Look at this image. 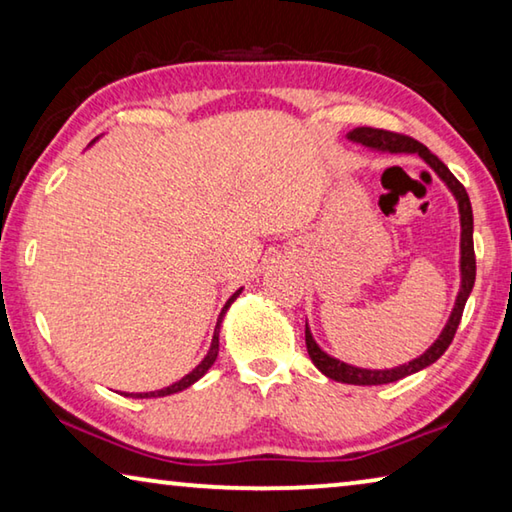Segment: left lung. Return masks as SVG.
Here are the masks:
<instances>
[{
    "label": "left lung",
    "mask_w": 512,
    "mask_h": 512,
    "mask_svg": "<svg viewBox=\"0 0 512 512\" xmlns=\"http://www.w3.org/2000/svg\"><path fill=\"white\" fill-rule=\"evenodd\" d=\"M350 140L352 142H361L370 146V149L377 151H388V153H418L420 158L429 164V167L438 173L440 178L445 180L447 187L452 189L456 201H458V212H461V273H463V284H461V293H458L456 305L452 316H449V323L445 325L440 339L431 345V348L422 354V357L413 359L409 363H404L400 368L393 370H363V368H354L348 366V363L336 361L318 348L316 341L311 339L309 327H305V343H307V352L314 366L323 372L325 377L341 381V384H354V386H379V384H391V381L404 379L418 372L422 368L431 366L433 361H438L443 357L445 350L449 348V343L454 341V334L458 329V323H461L463 309L467 296L472 293L474 287V277H476V257H474V239H472V205H470V196H467L465 187L458 183V178L452 171L445 167L443 160H438V155H433L427 146L420 144L418 140H413L409 135L402 133H393V131H384V128H370V126H359L350 131Z\"/></svg>",
    "instance_id": "left-lung-1"
}]
</instances>
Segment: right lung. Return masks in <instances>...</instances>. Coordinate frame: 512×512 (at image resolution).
Returning <instances> with one entry per match:
<instances>
[{
  "label": "right lung",
  "mask_w": 512,
  "mask_h": 512,
  "mask_svg": "<svg viewBox=\"0 0 512 512\" xmlns=\"http://www.w3.org/2000/svg\"><path fill=\"white\" fill-rule=\"evenodd\" d=\"M241 293V289L235 293V296H232L228 302H225V307H223V311H221V316H219V323H216V329H214V339H212V345H210V352H207V357L198 363V366L189 372V375H185L183 379L180 381H176V384H171V386H167V388H162V391H153V393H128L126 397H164V395H171V393H180V391H185V388H189L194 384V381H198L201 379L207 370L212 368V363L216 361V357H219V325H221V318H223V314H225V309H228L232 302H235V298L239 296Z\"/></svg>",
  "instance_id": "add662e5"
}]
</instances>
